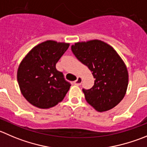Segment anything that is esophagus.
<instances>
[{
  "instance_id": "esophagus-1",
  "label": "esophagus",
  "mask_w": 147,
  "mask_h": 147,
  "mask_svg": "<svg viewBox=\"0 0 147 147\" xmlns=\"http://www.w3.org/2000/svg\"><path fill=\"white\" fill-rule=\"evenodd\" d=\"M82 82V79L81 78H78L74 82V84L76 85H80Z\"/></svg>"
}]
</instances>
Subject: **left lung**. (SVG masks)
I'll use <instances>...</instances> for the list:
<instances>
[{
  "label": "left lung",
  "instance_id": "obj_1",
  "mask_svg": "<svg viewBox=\"0 0 147 147\" xmlns=\"http://www.w3.org/2000/svg\"><path fill=\"white\" fill-rule=\"evenodd\" d=\"M71 49L95 79L90 89H82L87 102L100 112L114 108L124 97L129 82V74L121 58L112 47L100 40L78 42Z\"/></svg>",
  "mask_w": 147,
  "mask_h": 147
}]
</instances>
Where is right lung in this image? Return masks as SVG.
I'll use <instances>...</instances> for the list:
<instances>
[{
    "label": "right lung",
    "mask_w": 147,
    "mask_h": 147,
    "mask_svg": "<svg viewBox=\"0 0 147 147\" xmlns=\"http://www.w3.org/2000/svg\"><path fill=\"white\" fill-rule=\"evenodd\" d=\"M69 44L47 41L33 48L20 64L17 80L24 98L34 106L49 108L61 102L71 86L56 64Z\"/></svg>",
    "instance_id": "1"
}]
</instances>
